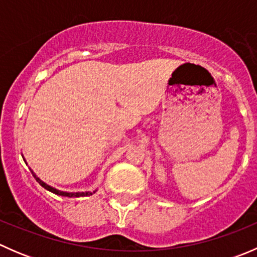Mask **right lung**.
<instances>
[{"instance_id":"1","label":"right lung","mask_w":257,"mask_h":257,"mask_svg":"<svg viewBox=\"0 0 257 257\" xmlns=\"http://www.w3.org/2000/svg\"><path fill=\"white\" fill-rule=\"evenodd\" d=\"M32 175H33V177L36 178V180H37L38 183H40L41 185H42L43 188L46 189V190H49V191H52V193L57 194V195H62V196H68V198H72V196H76V198H79V196H87V195H92V193H64V191H59V190H57V189H54V188H52V186L47 185V184H45V183H43L42 180H40V179H38L37 177H36V175H35V173H33V172H32Z\"/></svg>"}]
</instances>
